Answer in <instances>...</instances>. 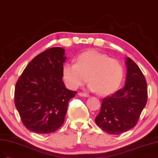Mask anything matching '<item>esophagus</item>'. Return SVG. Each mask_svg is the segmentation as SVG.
Segmentation results:
<instances>
[{
    "mask_svg": "<svg viewBox=\"0 0 158 158\" xmlns=\"http://www.w3.org/2000/svg\"><path fill=\"white\" fill-rule=\"evenodd\" d=\"M79 96H83V97H89V94H86V93H79Z\"/></svg>",
    "mask_w": 158,
    "mask_h": 158,
    "instance_id": "1",
    "label": "esophagus"
}]
</instances>
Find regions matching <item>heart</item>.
Instances as JSON below:
<instances>
[{
    "label": "heart",
    "mask_w": 158,
    "mask_h": 158,
    "mask_svg": "<svg viewBox=\"0 0 158 158\" xmlns=\"http://www.w3.org/2000/svg\"><path fill=\"white\" fill-rule=\"evenodd\" d=\"M63 78L69 87L78 89L87 82L89 89L102 95L113 93L118 89L123 77V65L105 54L90 50L81 53L77 62L65 63Z\"/></svg>",
    "instance_id": "obj_1"
}]
</instances>
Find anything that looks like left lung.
Wrapping results in <instances>:
<instances>
[{
    "mask_svg": "<svg viewBox=\"0 0 158 158\" xmlns=\"http://www.w3.org/2000/svg\"><path fill=\"white\" fill-rule=\"evenodd\" d=\"M125 85L103 98L95 122L110 135H119L136 125L147 102L148 90L144 76L133 60L126 58Z\"/></svg>",
    "mask_w": 158,
    "mask_h": 158,
    "instance_id": "1",
    "label": "left lung"
}]
</instances>
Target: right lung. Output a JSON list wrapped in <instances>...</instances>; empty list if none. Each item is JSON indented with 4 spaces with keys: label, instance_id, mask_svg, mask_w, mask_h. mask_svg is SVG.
<instances>
[{
    "label": "right lung",
    "instance_id": "obj_1",
    "mask_svg": "<svg viewBox=\"0 0 158 158\" xmlns=\"http://www.w3.org/2000/svg\"><path fill=\"white\" fill-rule=\"evenodd\" d=\"M64 49L53 47L35 56L15 86L14 102L23 125L39 134L54 133L64 122L68 102L76 91L62 80Z\"/></svg>",
    "mask_w": 158,
    "mask_h": 158
}]
</instances>
